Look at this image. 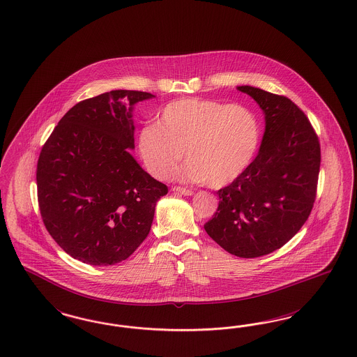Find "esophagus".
<instances>
[{
  "mask_svg": "<svg viewBox=\"0 0 357 357\" xmlns=\"http://www.w3.org/2000/svg\"><path fill=\"white\" fill-rule=\"evenodd\" d=\"M173 190L177 192V193H181L184 196H192L195 193L192 189H186V188H183V186H174Z\"/></svg>",
  "mask_w": 357,
  "mask_h": 357,
  "instance_id": "34e87169",
  "label": "esophagus"
}]
</instances>
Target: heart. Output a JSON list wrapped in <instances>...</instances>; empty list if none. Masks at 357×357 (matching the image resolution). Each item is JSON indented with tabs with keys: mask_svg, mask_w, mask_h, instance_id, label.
Masks as SVG:
<instances>
[{
	"mask_svg": "<svg viewBox=\"0 0 357 357\" xmlns=\"http://www.w3.org/2000/svg\"><path fill=\"white\" fill-rule=\"evenodd\" d=\"M260 142L261 127L250 109L190 97L167 105L159 123L142 127L138 149L156 178L172 177L185 152L183 180L222 188L248 169Z\"/></svg>",
	"mask_w": 357,
	"mask_h": 357,
	"instance_id": "heart-1",
	"label": "heart"
}]
</instances>
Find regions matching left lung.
<instances>
[{"label": "left lung", "instance_id": "8db88e82", "mask_svg": "<svg viewBox=\"0 0 357 357\" xmlns=\"http://www.w3.org/2000/svg\"><path fill=\"white\" fill-rule=\"evenodd\" d=\"M238 91L263 109L264 137L248 169L217 192L218 210L205 230L227 252L253 259L281 248L309 218L321 144L307 116L288 97L248 85Z\"/></svg>", "mask_w": 357, "mask_h": 357}]
</instances>
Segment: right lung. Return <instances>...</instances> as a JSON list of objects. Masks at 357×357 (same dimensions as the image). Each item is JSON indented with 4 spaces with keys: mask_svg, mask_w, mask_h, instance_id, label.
I'll return each instance as SVG.
<instances>
[{
    "mask_svg": "<svg viewBox=\"0 0 357 357\" xmlns=\"http://www.w3.org/2000/svg\"><path fill=\"white\" fill-rule=\"evenodd\" d=\"M151 97L112 91L84 100L59 121L40 151L36 188L43 223L85 264L126 260L150 234L156 202L168 193L128 152L132 105Z\"/></svg>",
    "mask_w": 357,
    "mask_h": 357,
    "instance_id": "obj_1",
    "label": "right lung"
}]
</instances>
